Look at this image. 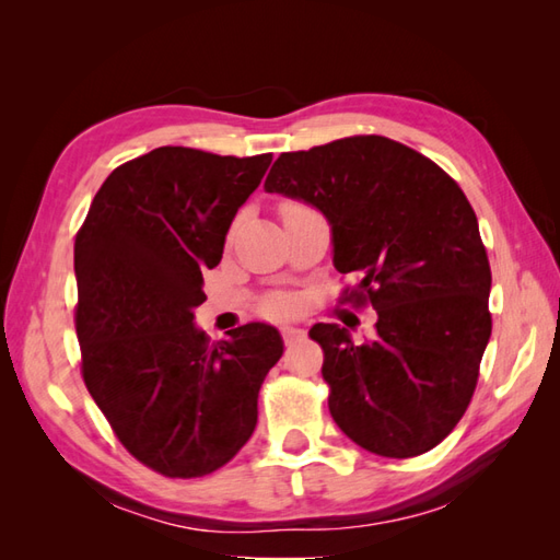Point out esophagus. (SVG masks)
Returning <instances> with one entry per match:
<instances>
[{"mask_svg":"<svg viewBox=\"0 0 560 560\" xmlns=\"http://www.w3.org/2000/svg\"><path fill=\"white\" fill-rule=\"evenodd\" d=\"M281 335H283V341H287V343H293V341L303 339V337H305V331H303L301 327H283V329H281Z\"/></svg>","mask_w":560,"mask_h":560,"instance_id":"1","label":"esophagus"}]
</instances>
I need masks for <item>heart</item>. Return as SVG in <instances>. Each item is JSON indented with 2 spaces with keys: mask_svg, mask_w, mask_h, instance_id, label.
<instances>
[{
  "mask_svg": "<svg viewBox=\"0 0 560 560\" xmlns=\"http://www.w3.org/2000/svg\"><path fill=\"white\" fill-rule=\"evenodd\" d=\"M273 307H277V311H287V307H289V301H279V303L273 305Z\"/></svg>",
  "mask_w": 560,
  "mask_h": 560,
  "instance_id": "obj_1",
  "label": "heart"
}]
</instances>
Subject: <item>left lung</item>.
Masks as SVG:
<instances>
[{
	"instance_id": "left-lung-1",
	"label": "left lung",
	"mask_w": 560,
	"mask_h": 560,
	"mask_svg": "<svg viewBox=\"0 0 560 560\" xmlns=\"http://www.w3.org/2000/svg\"><path fill=\"white\" fill-rule=\"evenodd\" d=\"M267 192L305 201L331 229V261L355 273L347 301L371 303L375 337L319 323L329 413L355 445L416 457L467 411L491 339V267L459 185L387 137L281 153Z\"/></svg>"
}]
</instances>
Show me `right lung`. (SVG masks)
<instances>
[{"mask_svg":"<svg viewBox=\"0 0 560 560\" xmlns=\"http://www.w3.org/2000/svg\"><path fill=\"white\" fill-rule=\"evenodd\" d=\"M269 163L271 153L153 149L108 175L77 235L83 383L120 443L163 477H205L237 455L283 353L265 323L217 343L195 325L201 271L221 261Z\"/></svg>","mask_w":560,"mask_h":560,"instance_id":"add662e5","label":"right lung"}]
</instances>
